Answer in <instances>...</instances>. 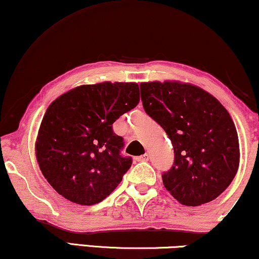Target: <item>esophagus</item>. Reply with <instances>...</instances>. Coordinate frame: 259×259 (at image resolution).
Returning a JSON list of instances; mask_svg holds the SVG:
<instances>
[{
  "mask_svg": "<svg viewBox=\"0 0 259 259\" xmlns=\"http://www.w3.org/2000/svg\"><path fill=\"white\" fill-rule=\"evenodd\" d=\"M138 161H147L148 160V154H144V155H140V157L137 158Z\"/></svg>",
  "mask_w": 259,
  "mask_h": 259,
  "instance_id": "obj_1",
  "label": "esophagus"
}]
</instances>
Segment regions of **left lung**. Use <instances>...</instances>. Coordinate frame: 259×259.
Listing matches in <instances>:
<instances>
[{
    "label": "left lung",
    "mask_w": 259,
    "mask_h": 259,
    "mask_svg": "<svg viewBox=\"0 0 259 259\" xmlns=\"http://www.w3.org/2000/svg\"><path fill=\"white\" fill-rule=\"evenodd\" d=\"M145 112L172 141L175 161L162 173L166 190L187 206L224 192L239 166V141L226 108L206 91L179 81L140 83Z\"/></svg>",
    "instance_id": "1"
}]
</instances>
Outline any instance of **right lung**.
<instances>
[{
  "label": "right lung",
  "mask_w": 259,
  "mask_h": 259,
  "mask_svg": "<svg viewBox=\"0 0 259 259\" xmlns=\"http://www.w3.org/2000/svg\"><path fill=\"white\" fill-rule=\"evenodd\" d=\"M136 82L82 84L49 105L35 143L47 182L66 199L94 205L108 197L132 165L112 125L139 104Z\"/></svg>",
  "instance_id": "obj_1"
}]
</instances>
